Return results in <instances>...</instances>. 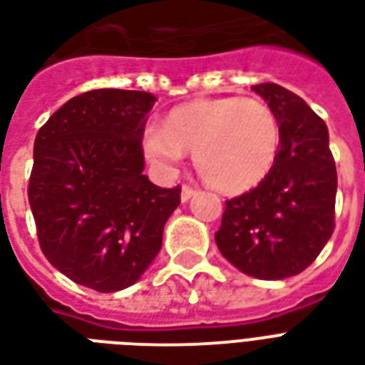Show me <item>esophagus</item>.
Instances as JSON below:
<instances>
[{"mask_svg":"<svg viewBox=\"0 0 365 365\" xmlns=\"http://www.w3.org/2000/svg\"><path fill=\"white\" fill-rule=\"evenodd\" d=\"M197 190L196 188H192V186H182V192H180V200L182 202H188L192 196H196Z\"/></svg>","mask_w":365,"mask_h":365,"instance_id":"esophagus-1","label":"esophagus"}]
</instances>
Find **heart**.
I'll list each match as a JSON object with an SVG mask.
<instances>
[{
  "instance_id": "heart-1",
  "label": "heart",
  "mask_w": 365,
  "mask_h": 365,
  "mask_svg": "<svg viewBox=\"0 0 365 365\" xmlns=\"http://www.w3.org/2000/svg\"><path fill=\"white\" fill-rule=\"evenodd\" d=\"M282 129L268 104L244 97L197 98L168 114L163 127H146L143 148L150 162L173 169L194 152L197 173L222 194H244L272 171Z\"/></svg>"
}]
</instances>
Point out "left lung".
I'll return each mask as SVG.
<instances>
[{"instance_id":"8db88e82","label":"left lung","mask_w":365,"mask_h":365,"mask_svg":"<svg viewBox=\"0 0 365 365\" xmlns=\"http://www.w3.org/2000/svg\"><path fill=\"white\" fill-rule=\"evenodd\" d=\"M282 129L272 171L261 185L228 200L215 242L244 274L284 279L320 255L335 228L337 169L326 121L276 83L251 87Z\"/></svg>"}]
</instances>
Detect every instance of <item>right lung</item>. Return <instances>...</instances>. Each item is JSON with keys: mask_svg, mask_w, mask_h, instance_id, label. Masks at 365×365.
<instances>
[{"mask_svg": "<svg viewBox=\"0 0 365 365\" xmlns=\"http://www.w3.org/2000/svg\"><path fill=\"white\" fill-rule=\"evenodd\" d=\"M156 97L93 89L70 98L34 143L28 202L39 247L64 276L101 293L133 285L162 250L180 186L143 175V135Z\"/></svg>", "mask_w": 365, "mask_h": 365, "instance_id": "right-lung-1", "label": "right lung"}]
</instances>
